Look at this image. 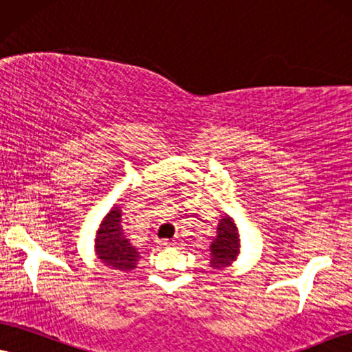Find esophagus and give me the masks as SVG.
<instances>
[{"label": "esophagus", "mask_w": 352, "mask_h": 352, "mask_svg": "<svg viewBox=\"0 0 352 352\" xmlns=\"http://www.w3.org/2000/svg\"><path fill=\"white\" fill-rule=\"evenodd\" d=\"M164 245L166 247H173V245H177V240H173V239H170V240H164Z\"/></svg>", "instance_id": "34e87169"}]
</instances>
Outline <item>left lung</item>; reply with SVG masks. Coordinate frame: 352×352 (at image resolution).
Listing matches in <instances>:
<instances>
[{"instance_id":"obj_1","label":"left lung","mask_w":352,"mask_h":352,"mask_svg":"<svg viewBox=\"0 0 352 352\" xmlns=\"http://www.w3.org/2000/svg\"><path fill=\"white\" fill-rule=\"evenodd\" d=\"M239 253L237 228L230 217H222L217 226V235L211 243V265L212 270H222L232 263Z\"/></svg>"}]
</instances>
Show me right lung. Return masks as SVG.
<instances>
[{"instance_id": "1", "label": "right lung", "mask_w": 352, "mask_h": 352, "mask_svg": "<svg viewBox=\"0 0 352 352\" xmlns=\"http://www.w3.org/2000/svg\"><path fill=\"white\" fill-rule=\"evenodd\" d=\"M97 255L107 266L120 271H131L136 268L140 260V252L130 243V239L123 232L122 211L120 208H112L100 224L96 239Z\"/></svg>"}]
</instances>
